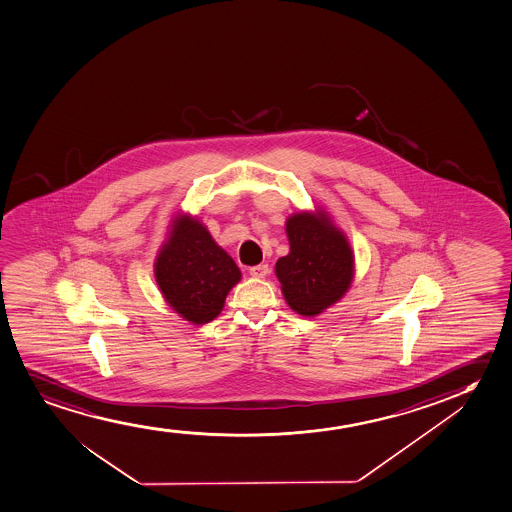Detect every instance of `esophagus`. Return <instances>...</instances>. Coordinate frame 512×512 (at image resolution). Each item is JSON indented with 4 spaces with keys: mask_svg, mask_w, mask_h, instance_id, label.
I'll return each instance as SVG.
<instances>
[{
    "mask_svg": "<svg viewBox=\"0 0 512 512\" xmlns=\"http://www.w3.org/2000/svg\"><path fill=\"white\" fill-rule=\"evenodd\" d=\"M250 274L253 278H266L269 274V266L267 264H259V266L250 267Z\"/></svg>",
    "mask_w": 512,
    "mask_h": 512,
    "instance_id": "1",
    "label": "esophagus"
}]
</instances>
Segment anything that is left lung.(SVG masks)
<instances>
[{
	"label": "left lung",
	"mask_w": 512,
	"mask_h": 512,
	"mask_svg": "<svg viewBox=\"0 0 512 512\" xmlns=\"http://www.w3.org/2000/svg\"><path fill=\"white\" fill-rule=\"evenodd\" d=\"M290 252L276 262L286 304L314 318L337 304L354 279V252L328 212L292 213L285 222Z\"/></svg>",
	"instance_id": "1"
}]
</instances>
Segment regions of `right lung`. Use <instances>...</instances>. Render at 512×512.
Returning <instances> with one entry per match:
<instances>
[{
	"instance_id": "right-lung-1",
	"label": "right lung",
	"mask_w": 512,
	"mask_h": 512,
	"mask_svg": "<svg viewBox=\"0 0 512 512\" xmlns=\"http://www.w3.org/2000/svg\"><path fill=\"white\" fill-rule=\"evenodd\" d=\"M154 278L166 304L180 318L205 325L224 309L241 271L198 217L179 212L170 220L154 260Z\"/></svg>"
}]
</instances>
